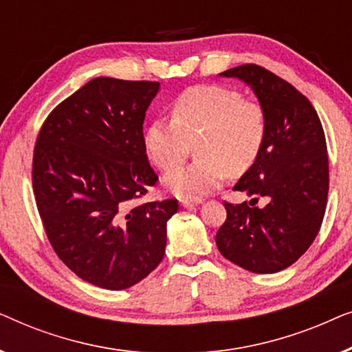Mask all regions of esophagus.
Masks as SVG:
<instances>
[{
    "mask_svg": "<svg viewBox=\"0 0 352 352\" xmlns=\"http://www.w3.org/2000/svg\"><path fill=\"white\" fill-rule=\"evenodd\" d=\"M179 204H181V206H184V208H189V206L200 205L201 200L200 199H189V197H182V199H179Z\"/></svg>",
    "mask_w": 352,
    "mask_h": 352,
    "instance_id": "esophagus-1",
    "label": "esophagus"
}]
</instances>
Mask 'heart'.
Returning a JSON list of instances; mask_svg holds the SVG:
<instances>
[{
    "label": "heart",
    "instance_id": "b5f03b06",
    "mask_svg": "<svg viewBox=\"0 0 352 352\" xmlns=\"http://www.w3.org/2000/svg\"><path fill=\"white\" fill-rule=\"evenodd\" d=\"M267 122L261 104L242 99L219 85L186 89L171 105V120L157 118L144 129L147 157L170 171L197 151L192 165L171 171L165 187L179 197H201L239 176L256 162L266 141Z\"/></svg>",
    "mask_w": 352,
    "mask_h": 352
}]
</instances>
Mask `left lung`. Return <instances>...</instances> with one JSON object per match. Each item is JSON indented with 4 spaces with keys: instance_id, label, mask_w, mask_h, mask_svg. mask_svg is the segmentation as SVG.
Wrapping results in <instances>:
<instances>
[{
    "instance_id": "obj_1",
    "label": "left lung",
    "mask_w": 352,
    "mask_h": 352,
    "mask_svg": "<svg viewBox=\"0 0 352 352\" xmlns=\"http://www.w3.org/2000/svg\"><path fill=\"white\" fill-rule=\"evenodd\" d=\"M250 86L266 113V141L234 190L266 197L224 204L216 234L221 254L256 274H274L305 254L319 232L329 194V157L320 120L309 100L285 80L247 64L219 74Z\"/></svg>"
}]
</instances>
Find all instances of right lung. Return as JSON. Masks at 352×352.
<instances>
[{"mask_svg": "<svg viewBox=\"0 0 352 352\" xmlns=\"http://www.w3.org/2000/svg\"><path fill=\"white\" fill-rule=\"evenodd\" d=\"M157 81L98 76L46 118L33 153V192L50 242L67 267L105 290L141 282L165 254L177 200L133 205L157 175L142 124Z\"/></svg>", "mask_w": 352, "mask_h": 352, "instance_id": "add662e5", "label": "right lung"}]
</instances>
